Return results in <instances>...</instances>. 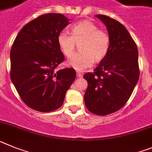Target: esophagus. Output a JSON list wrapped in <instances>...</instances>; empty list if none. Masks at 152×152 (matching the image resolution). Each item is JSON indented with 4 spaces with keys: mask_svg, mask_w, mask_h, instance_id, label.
Masks as SVG:
<instances>
[{
    "mask_svg": "<svg viewBox=\"0 0 152 152\" xmlns=\"http://www.w3.org/2000/svg\"><path fill=\"white\" fill-rule=\"evenodd\" d=\"M76 76H77L78 78H81L82 76H83V74H82V73L80 72L77 71V72H76Z\"/></svg>",
    "mask_w": 152,
    "mask_h": 152,
    "instance_id": "obj_1",
    "label": "esophagus"
}]
</instances>
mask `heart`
Here are the masks:
<instances>
[{"label":"heart","instance_id":"obj_1","mask_svg":"<svg viewBox=\"0 0 152 152\" xmlns=\"http://www.w3.org/2000/svg\"><path fill=\"white\" fill-rule=\"evenodd\" d=\"M71 35L66 32L58 34L57 43L60 50L66 57L74 53L80 45V53L68 60L69 66L77 70L90 67L94 61L99 63L107 56L110 48V37L105 30L89 20H80L71 27Z\"/></svg>","mask_w":152,"mask_h":152}]
</instances>
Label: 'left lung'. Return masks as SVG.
Returning <instances> with one entry per match:
<instances>
[{"label":"left lung","instance_id":"8db88e82","mask_svg":"<svg viewBox=\"0 0 152 152\" xmlns=\"http://www.w3.org/2000/svg\"><path fill=\"white\" fill-rule=\"evenodd\" d=\"M96 17L106 26L110 48L94 72L83 76L88 83L84 100L91 113L106 115L122 109L130 98L139 78L138 52L122 23L102 14Z\"/></svg>","mask_w":152,"mask_h":152}]
</instances>
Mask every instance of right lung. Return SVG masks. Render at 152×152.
<instances>
[{"label": "right lung", "instance_id": "1", "mask_svg": "<svg viewBox=\"0 0 152 152\" xmlns=\"http://www.w3.org/2000/svg\"><path fill=\"white\" fill-rule=\"evenodd\" d=\"M69 20L61 14L40 15L24 25L13 43L10 79L23 102L38 112L59 109L76 78L73 68L56 69L65 60L58 34Z\"/></svg>", "mask_w": 152, "mask_h": 152}]
</instances>
